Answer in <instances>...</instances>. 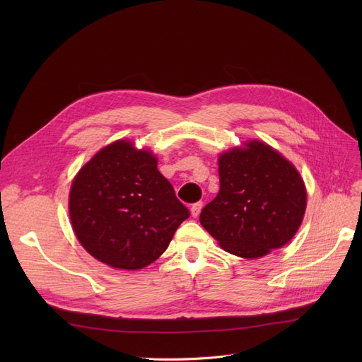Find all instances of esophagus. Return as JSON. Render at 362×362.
Masks as SVG:
<instances>
[{"instance_id":"34e87169","label":"esophagus","mask_w":362,"mask_h":362,"mask_svg":"<svg viewBox=\"0 0 362 362\" xmlns=\"http://www.w3.org/2000/svg\"><path fill=\"white\" fill-rule=\"evenodd\" d=\"M202 206H204L202 202H197V204H194V205L191 206V214H192V217H198V216H199V213H201V210H202Z\"/></svg>"}]
</instances>
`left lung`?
<instances>
[{"label":"left lung","mask_w":362,"mask_h":362,"mask_svg":"<svg viewBox=\"0 0 362 362\" xmlns=\"http://www.w3.org/2000/svg\"><path fill=\"white\" fill-rule=\"evenodd\" d=\"M220 191L199 221L221 248L259 258L286 245L307 208V189L295 165L270 145L250 141L218 158Z\"/></svg>","instance_id":"obj_1"}]
</instances>
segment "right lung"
Here are the masks:
<instances>
[{"instance_id":"right-lung-1","label":"right lung","mask_w":362,"mask_h":362,"mask_svg":"<svg viewBox=\"0 0 362 362\" xmlns=\"http://www.w3.org/2000/svg\"><path fill=\"white\" fill-rule=\"evenodd\" d=\"M76 238L112 269L139 270L154 262L189 216L151 151L116 141L76 175L69 195Z\"/></svg>"}]
</instances>
